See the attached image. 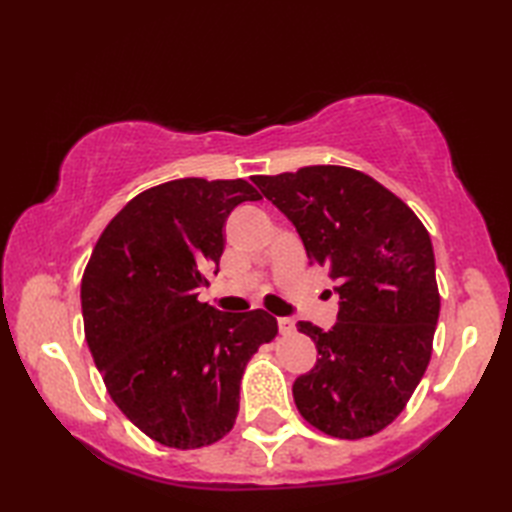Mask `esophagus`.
<instances>
[{
	"label": "esophagus",
	"mask_w": 512,
	"mask_h": 512,
	"mask_svg": "<svg viewBox=\"0 0 512 512\" xmlns=\"http://www.w3.org/2000/svg\"><path fill=\"white\" fill-rule=\"evenodd\" d=\"M277 325H279V332L281 334H292V332H295V321L288 319V317H279Z\"/></svg>",
	"instance_id": "1"
}]
</instances>
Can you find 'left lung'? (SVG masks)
Segmentation results:
<instances>
[{"mask_svg":"<svg viewBox=\"0 0 512 512\" xmlns=\"http://www.w3.org/2000/svg\"><path fill=\"white\" fill-rule=\"evenodd\" d=\"M253 182L297 228L310 264L339 295L332 330L299 321L317 365L292 385L297 409L334 438L374 436L394 422L431 358L440 314L436 257L409 206L365 173L314 165Z\"/></svg>","mask_w":512,"mask_h":512,"instance_id":"1","label":"left lung"}]
</instances>
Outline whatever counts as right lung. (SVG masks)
<instances>
[{
    "instance_id": "right-lung-1",
    "label": "right lung",
    "mask_w": 512,
    "mask_h": 512,
    "mask_svg": "<svg viewBox=\"0 0 512 512\" xmlns=\"http://www.w3.org/2000/svg\"><path fill=\"white\" fill-rule=\"evenodd\" d=\"M257 200L242 178L158 184L107 224L83 273L96 369L116 407L165 447L200 449L233 429L244 367L277 334L264 310L198 299L220 270L226 217Z\"/></svg>"
}]
</instances>
